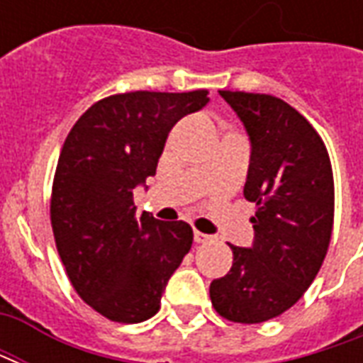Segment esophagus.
<instances>
[{
	"instance_id": "1",
	"label": "esophagus",
	"mask_w": 363,
	"mask_h": 363,
	"mask_svg": "<svg viewBox=\"0 0 363 363\" xmlns=\"http://www.w3.org/2000/svg\"><path fill=\"white\" fill-rule=\"evenodd\" d=\"M194 241H196V243H208V241H212V237L206 235L202 231H194Z\"/></svg>"
}]
</instances>
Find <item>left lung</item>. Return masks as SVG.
I'll list each match as a JSON object with an SVG mask.
<instances>
[{
    "mask_svg": "<svg viewBox=\"0 0 363 363\" xmlns=\"http://www.w3.org/2000/svg\"><path fill=\"white\" fill-rule=\"evenodd\" d=\"M251 138L243 194L257 204L251 249L229 245L233 264L210 284L223 319L255 325L301 299L327 257L335 223V179L325 142L303 114L262 93L220 91Z\"/></svg>",
    "mask_w": 363,
    "mask_h": 363,
    "instance_id": "8db88e82",
    "label": "left lung"
}]
</instances>
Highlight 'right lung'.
Returning <instances> with one entry per match:
<instances>
[{
	"label": "right lung",
	"mask_w": 363,
	"mask_h": 363,
	"mask_svg": "<svg viewBox=\"0 0 363 363\" xmlns=\"http://www.w3.org/2000/svg\"><path fill=\"white\" fill-rule=\"evenodd\" d=\"M206 103V89L111 95L83 112L60 151L50 198L56 249L77 296L108 320L153 317L192 247L189 223L135 218L134 189L155 174L171 128Z\"/></svg>",
	"instance_id": "1"
}]
</instances>
